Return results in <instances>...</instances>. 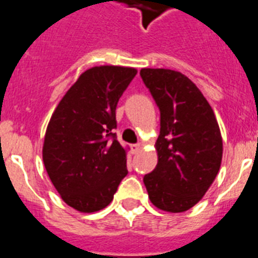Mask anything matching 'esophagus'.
I'll return each mask as SVG.
<instances>
[{
    "label": "esophagus",
    "instance_id": "obj_1",
    "mask_svg": "<svg viewBox=\"0 0 258 258\" xmlns=\"http://www.w3.org/2000/svg\"><path fill=\"white\" fill-rule=\"evenodd\" d=\"M142 148H143L142 143H138V144H134V145H132V151L135 152V153H138V152L142 151Z\"/></svg>",
    "mask_w": 258,
    "mask_h": 258
}]
</instances>
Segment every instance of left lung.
Masks as SVG:
<instances>
[{"label": "left lung", "instance_id": "8db88e82", "mask_svg": "<svg viewBox=\"0 0 258 258\" xmlns=\"http://www.w3.org/2000/svg\"><path fill=\"white\" fill-rule=\"evenodd\" d=\"M140 75L161 113L157 166L144 176L149 200L170 213L191 209L207 194L221 167L222 136L201 91L182 73L142 69Z\"/></svg>", "mask_w": 258, "mask_h": 258}]
</instances>
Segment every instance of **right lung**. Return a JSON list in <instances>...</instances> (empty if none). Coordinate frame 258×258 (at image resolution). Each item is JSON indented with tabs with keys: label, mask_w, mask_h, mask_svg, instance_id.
<instances>
[{
	"label": "right lung",
	"mask_w": 258,
	"mask_h": 258,
	"mask_svg": "<svg viewBox=\"0 0 258 258\" xmlns=\"http://www.w3.org/2000/svg\"><path fill=\"white\" fill-rule=\"evenodd\" d=\"M138 70L95 66L66 92L46 127L42 161L69 207L95 213L113 201L127 175V149L113 132L115 109Z\"/></svg>",
	"instance_id": "obj_1"
}]
</instances>
